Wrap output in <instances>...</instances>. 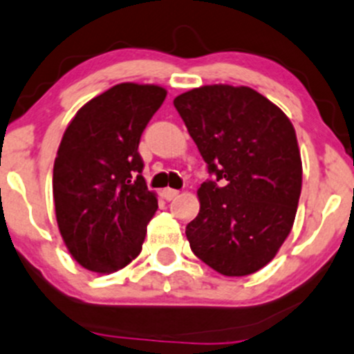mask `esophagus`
I'll return each mask as SVG.
<instances>
[{
  "instance_id": "34e87169",
  "label": "esophagus",
  "mask_w": 354,
  "mask_h": 354,
  "mask_svg": "<svg viewBox=\"0 0 354 354\" xmlns=\"http://www.w3.org/2000/svg\"><path fill=\"white\" fill-rule=\"evenodd\" d=\"M162 196H163V199H167V201H172V199H176V197L178 196V191H176V189H170V187H167V189H163Z\"/></svg>"
}]
</instances>
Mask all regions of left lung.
<instances>
[{"mask_svg": "<svg viewBox=\"0 0 354 354\" xmlns=\"http://www.w3.org/2000/svg\"><path fill=\"white\" fill-rule=\"evenodd\" d=\"M212 180L187 224L197 258L226 277H245L273 260L294 224L302 162L290 120L246 86L214 84L174 100Z\"/></svg>", "mask_w": 354, "mask_h": 354, "instance_id": "8db88e82", "label": "left lung"}]
</instances>
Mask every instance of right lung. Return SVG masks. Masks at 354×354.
Returning a JSON list of instances; mask_svg holds the SVG:
<instances>
[{
    "instance_id": "right-lung-1",
    "label": "right lung",
    "mask_w": 354,
    "mask_h": 354,
    "mask_svg": "<svg viewBox=\"0 0 354 354\" xmlns=\"http://www.w3.org/2000/svg\"><path fill=\"white\" fill-rule=\"evenodd\" d=\"M165 96L160 86H113L86 102L64 133L52 180L57 224L74 260L91 272L113 273L142 252L158 204L138 145Z\"/></svg>"
}]
</instances>
